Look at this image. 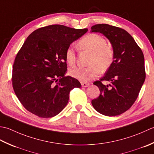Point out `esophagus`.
Instances as JSON below:
<instances>
[{
    "instance_id": "1",
    "label": "esophagus",
    "mask_w": 154,
    "mask_h": 154,
    "mask_svg": "<svg viewBox=\"0 0 154 154\" xmlns=\"http://www.w3.org/2000/svg\"><path fill=\"white\" fill-rule=\"evenodd\" d=\"M81 85L82 87H87L90 84L89 83H87V82H81Z\"/></svg>"
}]
</instances>
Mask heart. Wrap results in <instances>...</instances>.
Masks as SVG:
<instances>
[{
	"label": "heart",
	"instance_id": "1",
	"mask_svg": "<svg viewBox=\"0 0 154 154\" xmlns=\"http://www.w3.org/2000/svg\"><path fill=\"white\" fill-rule=\"evenodd\" d=\"M78 47L80 50L91 53L88 64L84 68H76L70 71V74L81 82H87L98 76L100 72H105L111 67L114 60V50L107 44L106 39L98 34H88L78 41ZM65 59L71 67L76 63V54L71 47L66 49Z\"/></svg>",
	"mask_w": 154,
	"mask_h": 154
}]
</instances>
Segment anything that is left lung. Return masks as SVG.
Returning a JSON list of instances; mask_svg holds the SVG:
<instances>
[{"label": "left lung", "instance_id": "left-lung-1", "mask_svg": "<svg viewBox=\"0 0 154 154\" xmlns=\"http://www.w3.org/2000/svg\"><path fill=\"white\" fill-rule=\"evenodd\" d=\"M91 32L107 37L114 50V60L104 76L94 82L100 94L92 100L97 112L107 116L122 114L129 109L139 95L146 78L144 56L133 37L121 28L96 24ZM108 81V85L103 82Z\"/></svg>", "mask_w": 154, "mask_h": 154}]
</instances>
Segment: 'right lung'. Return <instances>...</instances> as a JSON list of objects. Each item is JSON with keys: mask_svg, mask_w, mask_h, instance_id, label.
<instances>
[{"mask_svg": "<svg viewBox=\"0 0 154 154\" xmlns=\"http://www.w3.org/2000/svg\"><path fill=\"white\" fill-rule=\"evenodd\" d=\"M87 31L53 24L28 36L16 56L12 74L15 94L28 111L40 118L54 117L67 105L70 91L81 87L76 78L65 76V52Z\"/></svg>", "mask_w": 154, "mask_h": 154, "instance_id": "1", "label": "right lung"}]
</instances>
